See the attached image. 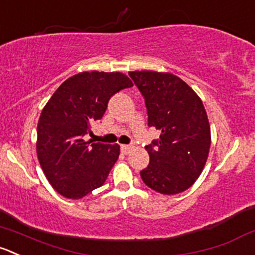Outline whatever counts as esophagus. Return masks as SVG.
<instances>
[{"instance_id": "obj_1", "label": "esophagus", "mask_w": 255, "mask_h": 255, "mask_svg": "<svg viewBox=\"0 0 255 255\" xmlns=\"http://www.w3.org/2000/svg\"><path fill=\"white\" fill-rule=\"evenodd\" d=\"M133 148V145H130V144H122L121 145V149H122V152L125 153V154H128V153H129V150L132 149Z\"/></svg>"}]
</instances>
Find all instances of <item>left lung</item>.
<instances>
[{
    "label": "left lung",
    "instance_id": "obj_1",
    "mask_svg": "<svg viewBox=\"0 0 255 255\" xmlns=\"http://www.w3.org/2000/svg\"><path fill=\"white\" fill-rule=\"evenodd\" d=\"M130 78L143 95L148 126L159 139L145 145L149 164L143 182L162 194H178L201 175L211 148V126L199 96L169 72L133 71Z\"/></svg>",
    "mask_w": 255,
    "mask_h": 255
}]
</instances>
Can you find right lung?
<instances>
[{
    "label": "right lung",
    "instance_id": "add662e5",
    "mask_svg": "<svg viewBox=\"0 0 255 255\" xmlns=\"http://www.w3.org/2000/svg\"><path fill=\"white\" fill-rule=\"evenodd\" d=\"M121 72H81L62 83L42 110L37 157L49 184L61 196L80 199L103 185L120 157V145L86 140L110 98L132 87Z\"/></svg>",
    "mask_w": 255,
    "mask_h": 255
}]
</instances>
